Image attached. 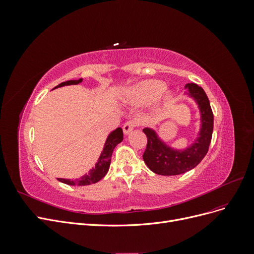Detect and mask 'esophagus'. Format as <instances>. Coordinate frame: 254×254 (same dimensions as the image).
<instances>
[{
	"label": "esophagus",
	"mask_w": 254,
	"mask_h": 254,
	"mask_svg": "<svg viewBox=\"0 0 254 254\" xmlns=\"http://www.w3.org/2000/svg\"><path fill=\"white\" fill-rule=\"evenodd\" d=\"M135 126H136V123L134 121H129L124 126H123V131H124L125 134H129L134 129Z\"/></svg>",
	"instance_id": "obj_1"
}]
</instances>
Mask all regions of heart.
Wrapping results in <instances>:
<instances>
[{
  "label": "heart",
  "instance_id": "1",
  "mask_svg": "<svg viewBox=\"0 0 254 254\" xmlns=\"http://www.w3.org/2000/svg\"><path fill=\"white\" fill-rule=\"evenodd\" d=\"M165 89V83L161 80H144L135 84L129 91V98L140 104H147L158 98ZM170 93L164 95L165 99L170 98Z\"/></svg>",
  "mask_w": 254,
  "mask_h": 254
}]
</instances>
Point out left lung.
<instances>
[{
  "label": "left lung",
  "instance_id": "1",
  "mask_svg": "<svg viewBox=\"0 0 254 254\" xmlns=\"http://www.w3.org/2000/svg\"><path fill=\"white\" fill-rule=\"evenodd\" d=\"M188 95L196 102L200 113V129L194 143L186 149H175L158 135L155 129H143L147 146L143 153L145 164L151 172L162 176H176L193 170L209 150L213 133L214 117L204 90L196 83L186 84Z\"/></svg>",
  "mask_w": 254,
  "mask_h": 254
}]
</instances>
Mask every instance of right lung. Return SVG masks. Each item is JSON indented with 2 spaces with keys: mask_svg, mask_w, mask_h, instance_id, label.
<instances>
[{
  "mask_svg": "<svg viewBox=\"0 0 254 254\" xmlns=\"http://www.w3.org/2000/svg\"><path fill=\"white\" fill-rule=\"evenodd\" d=\"M81 81H82V78H79L78 80H67L64 82H61L54 89L64 87V86H70V84H78ZM122 141H123V130L122 128L119 127L115 130H113V131H111L109 135L107 136V140L105 142L101 156H99L95 166L93 168H91V170L88 172V174L81 176L80 178H77V179L71 180V179L58 178V180L63 183L68 184V186H77V187L90 186L92 183H96L99 180H102L109 171L111 157H112V152L114 148L117 147V145L120 144Z\"/></svg>",
  "mask_w": 254,
  "mask_h": 254,
  "instance_id": "1",
  "label": "right lung"
}]
</instances>
